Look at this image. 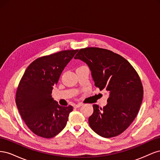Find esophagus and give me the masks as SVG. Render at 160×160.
Here are the masks:
<instances>
[{
    "label": "esophagus",
    "mask_w": 160,
    "mask_h": 160,
    "mask_svg": "<svg viewBox=\"0 0 160 160\" xmlns=\"http://www.w3.org/2000/svg\"><path fill=\"white\" fill-rule=\"evenodd\" d=\"M83 105V103H78V104H76L74 105V108H80L81 106Z\"/></svg>",
    "instance_id": "34e87169"
}]
</instances>
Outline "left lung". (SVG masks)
<instances>
[{
  "label": "left lung",
  "mask_w": 160,
  "mask_h": 160,
  "mask_svg": "<svg viewBox=\"0 0 160 160\" xmlns=\"http://www.w3.org/2000/svg\"><path fill=\"white\" fill-rule=\"evenodd\" d=\"M75 59L88 65L95 85L109 94L105 107L93 105L91 128L105 138L123 133L133 122L142 102L143 86L138 72L123 57L100 48L81 49Z\"/></svg>",
  "instance_id": "1"
}]
</instances>
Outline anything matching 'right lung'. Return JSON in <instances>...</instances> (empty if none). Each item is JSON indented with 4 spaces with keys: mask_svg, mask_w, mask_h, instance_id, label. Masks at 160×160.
<instances>
[{
    "mask_svg": "<svg viewBox=\"0 0 160 160\" xmlns=\"http://www.w3.org/2000/svg\"><path fill=\"white\" fill-rule=\"evenodd\" d=\"M78 50H67L38 58L28 65L19 83L16 104L32 132L44 138L55 137L65 128L72 107L61 106L52 98L53 87Z\"/></svg>",
    "mask_w": 160,
    "mask_h": 160,
    "instance_id": "1",
    "label": "right lung"
}]
</instances>
